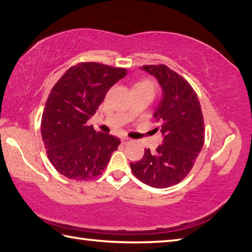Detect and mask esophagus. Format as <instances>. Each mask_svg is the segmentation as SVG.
Here are the masks:
<instances>
[{
    "label": "esophagus",
    "mask_w": 252,
    "mask_h": 252,
    "mask_svg": "<svg viewBox=\"0 0 252 252\" xmlns=\"http://www.w3.org/2000/svg\"><path fill=\"white\" fill-rule=\"evenodd\" d=\"M121 142H122V144H127V143H130V142H132V140L130 137H126V136H122L121 137Z\"/></svg>",
    "instance_id": "esophagus-1"
}]
</instances>
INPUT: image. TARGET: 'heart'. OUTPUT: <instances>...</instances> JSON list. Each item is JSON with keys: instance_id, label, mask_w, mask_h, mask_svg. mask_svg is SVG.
Masks as SVG:
<instances>
[{"instance_id": "1", "label": "heart", "mask_w": 252, "mask_h": 252, "mask_svg": "<svg viewBox=\"0 0 252 252\" xmlns=\"http://www.w3.org/2000/svg\"><path fill=\"white\" fill-rule=\"evenodd\" d=\"M155 90H156V84L151 79L138 80L133 85V91H148L154 94Z\"/></svg>"}]
</instances>
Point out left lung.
<instances>
[{"instance_id": "1", "label": "left lung", "mask_w": 252, "mask_h": 252, "mask_svg": "<svg viewBox=\"0 0 252 252\" xmlns=\"http://www.w3.org/2000/svg\"><path fill=\"white\" fill-rule=\"evenodd\" d=\"M143 70L158 80L162 99L155 122L163 135L156 152L145 149L143 158L131 162L133 174L143 183L165 189L180 183L190 172L205 143V123L199 99L191 85L165 65H146Z\"/></svg>"}]
</instances>
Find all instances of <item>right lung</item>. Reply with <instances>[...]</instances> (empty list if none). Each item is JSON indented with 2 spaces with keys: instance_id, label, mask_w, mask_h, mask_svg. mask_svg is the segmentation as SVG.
<instances>
[{
  "instance_id": "1",
  "label": "right lung",
  "mask_w": 252,
  "mask_h": 252,
  "mask_svg": "<svg viewBox=\"0 0 252 252\" xmlns=\"http://www.w3.org/2000/svg\"><path fill=\"white\" fill-rule=\"evenodd\" d=\"M126 68L79 63L51 90L42 114L41 134L47 158L66 178L88 181L104 172L120 140L96 132L88 120L112 85L126 77Z\"/></svg>"
}]
</instances>
